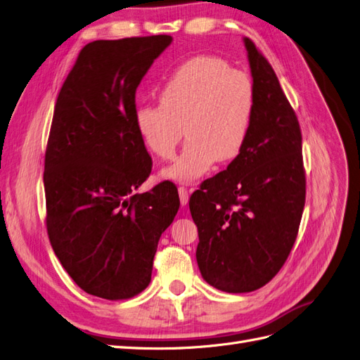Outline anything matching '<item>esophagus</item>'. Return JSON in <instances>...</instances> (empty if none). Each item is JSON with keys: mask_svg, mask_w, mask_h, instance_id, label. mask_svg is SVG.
I'll use <instances>...</instances> for the list:
<instances>
[{"mask_svg": "<svg viewBox=\"0 0 360 360\" xmlns=\"http://www.w3.org/2000/svg\"><path fill=\"white\" fill-rule=\"evenodd\" d=\"M179 196H180V204L181 205H186L189 202V192L186 188H183V186H180L179 188Z\"/></svg>", "mask_w": 360, "mask_h": 360, "instance_id": "34e87169", "label": "esophagus"}]
</instances>
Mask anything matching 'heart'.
Returning a JSON list of instances; mask_svg holds the SVG:
<instances>
[{"label":"heart","mask_w":360,"mask_h":360,"mask_svg":"<svg viewBox=\"0 0 360 360\" xmlns=\"http://www.w3.org/2000/svg\"><path fill=\"white\" fill-rule=\"evenodd\" d=\"M160 105L135 108L134 122L148 150L169 159L188 137L165 179L189 183L219 162H229L245 146L255 111L252 80L225 60L196 56L184 62L159 92Z\"/></svg>","instance_id":"heart-1"}]
</instances>
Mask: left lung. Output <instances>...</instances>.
<instances>
[{"instance_id": "8db88e82", "label": "left lung", "mask_w": 360, "mask_h": 360, "mask_svg": "<svg viewBox=\"0 0 360 360\" xmlns=\"http://www.w3.org/2000/svg\"><path fill=\"white\" fill-rule=\"evenodd\" d=\"M255 89L249 139L225 171L192 193L196 262L221 292H253L286 262L305 204L302 137L274 70L243 39Z\"/></svg>"}]
</instances>
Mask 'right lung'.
I'll return each instance as SVG.
<instances>
[{"mask_svg": "<svg viewBox=\"0 0 360 360\" xmlns=\"http://www.w3.org/2000/svg\"><path fill=\"white\" fill-rule=\"evenodd\" d=\"M171 41L86 44L56 100L44 159L47 233L68 276L98 298L128 300L148 286L159 238L180 207L169 181L135 193L152 171L135 91Z\"/></svg>", "mask_w": 360, "mask_h": 360, "instance_id": "right-lung-1", "label": "right lung"}]
</instances>
